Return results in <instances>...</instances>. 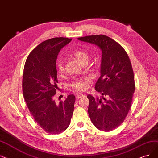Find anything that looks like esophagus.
<instances>
[{
	"instance_id": "obj_1",
	"label": "esophagus",
	"mask_w": 158,
	"mask_h": 158,
	"mask_svg": "<svg viewBox=\"0 0 158 158\" xmlns=\"http://www.w3.org/2000/svg\"><path fill=\"white\" fill-rule=\"evenodd\" d=\"M85 95H84V94H77V95H76V98L79 99L80 98H81V97H83Z\"/></svg>"
}]
</instances>
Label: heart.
I'll return each instance as SVG.
<instances>
[{
	"label": "heart",
	"instance_id": "b5f03b06",
	"mask_svg": "<svg viewBox=\"0 0 158 158\" xmlns=\"http://www.w3.org/2000/svg\"><path fill=\"white\" fill-rule=\"evenodd\" d=\"M71 55L82 65L87 63L89 60V54L85 50L82 49L74 50L71 53ZM56 67H57L58 72L62 73L64 71L65 68L63 59L60 58L57 61ZM89 80L87 78L78 79L74 81V82L71 84V87L78 91H84L89 87Z\"/></svg>",
	"mask_w": 158,
	"mask_h": 158
}]
</instances>
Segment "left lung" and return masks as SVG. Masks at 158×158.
I'll return each instance as SVG.
<instances>
[{
  "label": "left lung",
  "mask_w": 158,
  "mask_h": 158,
  "mask_svg": "<svg viewBox=\"0 0 158 158\" xmlns=\"http://www.w3.org/2000/svg\"><path fill=\"white\" fill-rule=\"evenodd\" d=\"M78 40L95 45L102 51L100 77L94 87L101 97L87 94L89 100L88 113L97 129L113 130L128 115L135 91L130 58L121 45L106 35H89Z\"/></svg>",
  "instance_id": "obj_1"
}]
</instances>
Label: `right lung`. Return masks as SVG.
I'll return each instance as SVG.
<instances>
[{
    "label": "right lung",
    "instance_id": "obj_1",
    "mask_svg": "<svg viewBox=\"0 0 158 158\" xmlns=\"http://www.w3.org/2000/svg\"><path fill=\"white\" fill-rule=\"evenodd\" d=\"M71 40L54 37L42 42L28 55L24 67V98L35 122L50 134L65 131L74 111V94H69L59 104L54 100L58 89L56 60L60 50Z\"/></svg>",
    "mask_w": 158,
    "mask_h": 158
}]
</instances>
